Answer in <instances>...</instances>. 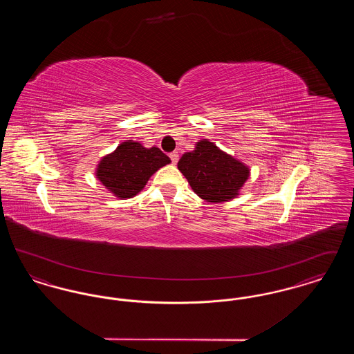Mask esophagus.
<instances>
[{
	"label": "esophagus",
	"mask_w": 354,
	"mask_h": 354,
	"mask_svg": "<svg viewBox=\"0 0 354 354\" xmlns=\"http://www.w3.org/2000/svg\"><path fill=\"white\" fill-rule=\"evenodd\" d=\"M169 158H171L172 165H176L178 160H179V153L176 151L171 152V153H169Z\"/></svg>",
	"instance_id": "obj_1"
}]
</instances>
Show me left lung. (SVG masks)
I'll use <instances>...</instances> for the list:
<instances>
[{
    "label": "left lung",
    "instance_id": "left-lung-1",
    "mask_svg": "<svg viewBox=\"0 0 354 354\" xmlns=\"http://www.w3.org/2000/svg\"><path fill=\"white\" fill-rule=\"evenodd\" d=\"M192 191L209 203L230 202L251 175L250 167L232 155L220 150L209 139L196 142L192 151L185 152L178 162Z\"/></svg>",
    "mask_w": 354,
    "mask_h": 354
}]
</instances>
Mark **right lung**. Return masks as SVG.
<instances>
[{
    "label": "right lung",
    "mask_w": 354,
    "mask_h": 354,
    "mask_svg": "<svg viewBox=\"0 0 354 354\" xmlns=\"http://www.w3.org/2000/svg\"><path fill=\"white\" fill-rule=\"evenodd\" d=\"M171 159L158 147L147 149L136 140H124L110 153L102 156L95 176L118 199H130L147 185L152 175Z\"/></svg>",
    "instance_id": "right-lung-1"
}]
</instances>
